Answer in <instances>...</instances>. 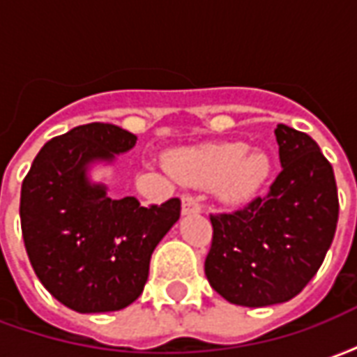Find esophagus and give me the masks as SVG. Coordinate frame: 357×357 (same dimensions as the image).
<instances>
[{
    "instance_id": "1",
    "label": "esophagus",
    "mask_w": 357,
    "mask_h": 357,
    "mask_svg": "<svg viewBox=\"0 0 357 357\" xmlns=\"http://www.w3.org/2000/svg\"><path fill=\"white\" fill-rule=\"evenodd\" d=\"M201 202L197 197H191V195H185L181 199V212L183 214H195V212H201Z\"/></svg>"
}]
</instances>
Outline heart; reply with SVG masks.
Instances as JSON below:
<instances>
[{
    "mask_svg": "<svg viewBox=\"0 0 357 357\" xmlns=\"http://www.w3.org/2000/svg\"><path fill=\"white\" fill-rule=\"evenodd\" d=\"M172 172L193 185H214L227 206H245L258 197L271 174V158L264 151H248L247 143H222L179 151Z\"/></svg>",
    "mask_w": 357,
    "mask_h": 357,
    "instance_id": "heart-1",
    "label": "heart"
}]
</instances>
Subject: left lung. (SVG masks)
<instances>
[{
    "label": "left lung",
    "mask_w": 357,
    "mask_h": 357,
    "mask_svg": "<svg viewBox=\"0 0 357 357\" xmlns=\"http://www.w3.org/2000/svg\"><path fill=\"white\" fill-rule=\"evenodd\" d=\"M283 170L266 197L231 214H210V287L237 306L294 298L321 268L338 222L333 166L307 133L275 128Z\"/></svg>",
    "instance_id": "left-lung-1"
}]
</instances>
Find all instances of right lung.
<instances>
[{
  "instance_id": "add662e5",
  "label": "right lung",
  "mask_w": 357,
  "mask_h": 357,
  "mask_svg": "<svg viewBox=\"0 0 357 357\" xmlns=\"http://www.w3.org/2000/svg\"><path fill=\"white\" fill-rule=\"evenodd\" d=\"M137 137L114 124H84L47 141L20 189V225L36 275L80 314L116 312L139 298L151 255L179 220L181 202L143 206L110 199L89 164L112 162Z\"/></svg>"
}]
</instances>
